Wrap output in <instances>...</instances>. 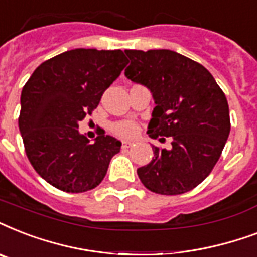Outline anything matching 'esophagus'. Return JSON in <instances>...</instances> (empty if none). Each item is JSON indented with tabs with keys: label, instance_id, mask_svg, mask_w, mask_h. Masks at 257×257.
I'll use <instances>...</instances> for the list:
<instances>
[{
	"label": "esophagus",
	"instance_id": "34e87169",
	"mask_svg": "<svg viewBox=\"0 0 257 257\" xmlns=\"http://www.w3.org/2000/svg\"><path fill=\"white\" fill-rule=\"evenodd\" d=\"M132 145H133L132 141H124V143H122V148H124V149L131 148V147H132Z\"/></svg>",
	"mask_w": 257,
	"mask_h": 257
}]
</instances>
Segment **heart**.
Returning <instances> with one entry per match:
<instances>
[{
    "label": "heart",
    "instance_id": "heart-1",
    "mask_svg": "<svg viewBox=\"0 0 257 257\" xmlns=\"http://www.w3.org/2000/svg\"><path fill=\"white\" fill-rule=\"evenodd\" d=\"M113 132L122 137H131L137 132V126L132 121H120L112 126Z\"/></svg>",
    "mask_w": 257,
    "mask_h": 257
}]
</instances>
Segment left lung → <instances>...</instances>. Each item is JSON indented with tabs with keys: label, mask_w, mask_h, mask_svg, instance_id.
<instances>
[{
	"label": "left lung",
	"mask_w": 257,
	"mask_h": 257,
	"mask_svg": "<svg viewBox=\"0 0 257 257\" xmlns=\"http://www.w3.org/2000/svg\"><path fill=\"white\" fill-rule=\"evenodd\" d=\"M124 52L131 60L125 77L147 86L156 104L147 133L172 137L169 149L152 145V161L137 175L155 193L191 191L211 173L229 136L225 94L201 64L177 52Z\"/></svg>",
	"instance_id": "left-lung-1"
}]
</instances>
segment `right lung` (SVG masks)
<instances>
[{"instance_id": "obj_1", "label": "right lung", "mask_w": 257, "mask_h": 257, "mask_svg": "<svg viewBox=\"0 0 257 257\" xmlns=\"http://www.w3.org/2000/svg\"><path fill=\"white\" fill-rule=\"evenodd\" d=\"M128 64L122 50H68L42 62L21 92L18 126L26 156L38 175L57 189L90 191L102 181L121 141L108 135L93 144L78 122Z\"/></svg>"}]
</instances>
